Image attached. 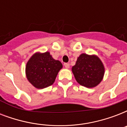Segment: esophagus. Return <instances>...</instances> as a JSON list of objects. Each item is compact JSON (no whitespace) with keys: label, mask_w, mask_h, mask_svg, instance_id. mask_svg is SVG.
Segmentation results:
<instances>
[{"label":"esophagus","mask_w":127,"mask_h":127,"mask_svg":"<svg viewBox=\"0 0 127 127\" xmlns=\"http://www.w3.org/2000/svg\"><path fill=\"white\" fill-rule=\"evenodd\" d=\"M64 66H65L66 68H68L70 67L69 63H64Z\"/></svg>","instance_id":"obj_1"}]
</instances>
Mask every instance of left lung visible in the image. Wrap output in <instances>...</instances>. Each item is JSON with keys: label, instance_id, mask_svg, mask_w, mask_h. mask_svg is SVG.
Wrapping results in <instances>:
<instances>
[{"label": "left lung", "instance_id": "left-lung-1", "mask_svg": "<svg viewBox=\"0 0 127 127\" xmlns=\"http://www.w3.org/2000/svg\"><path fill=\"white\" fill-rule=\"evenodd\" d=\"M72 71L78 83L86 88H94L102 80L105 68L98 57L82 53L78 57Z\"/></svg>", "mask_w": 127, "mask_h": 127}]
</instances>
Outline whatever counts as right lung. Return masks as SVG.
Segmentation results:
<instances>
[{
	"label": "right lung",
	"instance_id": "add662e5",
	"mask_svg": "<svg viewBox=\"0 0 127 127\" xmlns=\"http://www.w3.org/2000/svg\"><path fill=\"white\" fill-rule=\"evenodd\" d=\"M62 68L61 63L54 59L49 52L36 53L27 63L26 77L36 88H45L54 83L58 72Z\"/></svg>",
	"mask_w": 127,
	"mask_h": 127
}]
</instances>
